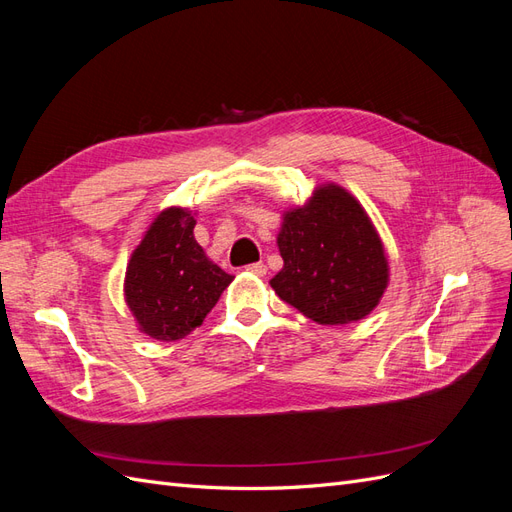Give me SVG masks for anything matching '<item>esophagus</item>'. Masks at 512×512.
Returning <instances> with one entry per match:
<instances>
[{
  "label": "esophagus",
  "instance_id": "esophagus-1",
  "mask_svg": "<svg viewBox=\"0 0 512 512\" xmlns=\"http://www.w3.org/2000/svg\"><path fill=\"white\" fill-rule=\"evenodd\" d=\"M247 271H250V273H254V275H267V267L265 265H262V262H254V265H247L245 267Z\"/></svg>",
  "mask_w": 512,
  "mask_h": 512
}]
</instances>
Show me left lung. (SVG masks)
<instances>
[{
    "mask_svg": "<svg viewBox=\"0 0 512 512\" xmlns=\"http://www.w3.org/2000/svg\"><path fill=\"white\" fill-rule=\"evenodd\" d=\"M277 297L318 324H350L374 312L389 286V258L363 205L337 183H322L282 215Z\"/></svg>",
    "mask_w": 512,
    "mask_h": 512,
    "instance_id": "left-lung-1",
    "label": "left lung"
}]
</instances>
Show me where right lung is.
I'll return each instance as SVG.
<instances>
[{"label":"right lung","instance_id":"1","mask_svg":"<svg viewBox=\"0 0 512 512\" xmlns=\"http://www.w3.org/2000/svg\"><path fill=\"white\" fill-rule=\"evenodd\" d=\"M196 213L162 209L128 260L123 299L141 333L177 342L203 324L235 277L194 239Z\"/></svg>","mask_w":512,"mask_h":512}]
</instances>
